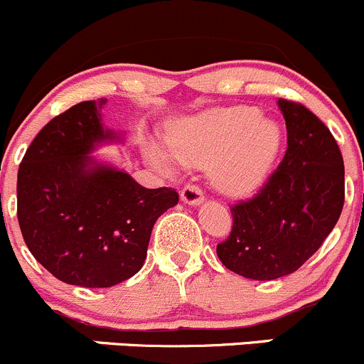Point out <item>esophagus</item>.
<instances>
[{"mask_svg":"<svg viewBox=\"0 0 364 364\" xmlns=\"http://www.w3.org/2000/svg\"><path fill=\"white\" fill-rule=\"evenodd\" d=\"M181 200L188 205H199L204 200L203 190L196 185H186L181 190Z\"/></svg>","mask_w":364,"mask_h":364,"instance_id":"esophagus-1","label":"esophagus"}]
</instances>
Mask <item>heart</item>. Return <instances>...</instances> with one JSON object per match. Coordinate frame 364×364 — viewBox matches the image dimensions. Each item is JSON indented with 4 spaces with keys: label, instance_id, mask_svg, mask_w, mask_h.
I'll return each mask as SVG.
<instances>
[{
    "label": "heart",
    "instance_id": "heart-1",
    "mask_svg": "<svg viewBox=\"0 0 364 364\" xmlns=\"http://www.w3.org/2000/svg\"><path fill=\"white\" fill-rule=\"evenodd\" d=\"M282 144L274 121L257 107L215 109L188 117L168 135L167 149L149 142L146 159L161 172L174 171V160L188 167H211L213 185L230 197L255 192L269 176Z\"/></svg>",
    "mask_w": 364,
    "mask_h": 364
}]
</instances>
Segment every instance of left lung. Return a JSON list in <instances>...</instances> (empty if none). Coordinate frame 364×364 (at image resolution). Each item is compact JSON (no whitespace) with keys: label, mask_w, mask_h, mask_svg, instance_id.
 Segmentation results:
<instances>
[{"label":"left lung","mask_w":364,"mask_h":364,"mask_svg":"<svg viewBox=\"0 0 364 364\" xmlns=\"http://www.w3.org/2000/svg\"><path fill=\"white\" fill-rule=\"evenodd\" d=\"M287 151L260 192L230 208L232 230L216 247L227 269L277 280L299 269L338 222L345 199L343 159L329 128L304 105L278 100Z\"/></svg>","instance_id":"left-lung-1"}]
</instances>
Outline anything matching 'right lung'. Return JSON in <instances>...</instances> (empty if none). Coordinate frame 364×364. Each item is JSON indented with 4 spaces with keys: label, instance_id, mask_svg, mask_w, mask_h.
Segmentation results:
<instances>
[{
    "label": "right lung",
    "instance_id": "add662e5",
    "mask_svg": "<svg viewBox=\"0 0 364 364\" xmlns=\"http://www.w3.org/2000/svg\"><path fill=\"white\" fill-rule=\"evenodd\" d=\"M107 98L73 105L40 130L17 174V218L29 252L58 280L87 289L134 277L153 225L178 204L172 188H144L91 156L123 134L104 127Z\"/></svg>",
    "mask_w": 364,
    "mask_h": 364
}]
</instances>
